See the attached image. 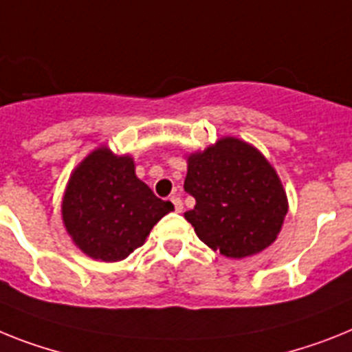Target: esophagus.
Segmentation results:
<instances>
[{
  "label": "esophagus",
  "mask_w": 352,
  "mask_h": 352,
  "mask_svg": "<svg viewBox=\"0 0 352 352\" xmlns=\"http://www.w3.org/2000/svg\"><path fill=\"white\" fill-rule=\"evenodd\" d=\"M171 202H173V206H175L177 212H182L184 206H182V200L179 199V197H171Z\"/></svg>",
  "instance_id": "obj_1"
}]
</instances>
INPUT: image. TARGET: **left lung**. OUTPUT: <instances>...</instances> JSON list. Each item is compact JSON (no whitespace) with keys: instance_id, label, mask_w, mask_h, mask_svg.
Instances as JSON below:
<instances>
[{"instance_id":"8db88e82","label":"left lung","mask_w":352,"mask_h":352,"mask_svg":"<svg viewBox=\"0 0 352 352\" xmlns=\"http://www.w3.org/2000/svg\"><path fill=\"white\" fill-rule=\"evenodd\" d=\"M184 190L197 202L184 218L204 243L227 258L270 247L288 212L276 170L258 148L236 138L190 153Z\"/></svg>"}]
</instances>
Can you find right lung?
<instances>
[{"label":"right lung","instance_id":"add662e5","mask_svg":"<svg viewBox=\"0 0 352 352\" xmlns=\"http://www.w3.org/2000/svg\"><path fill=\"white\" fill-rule=\"evenodd\" d=\"M173 204L157 199L135 177L131 155L107 146L91 152L73 170L62 199L67 234L89 258L112 263L131 256Z\"/></svg>","mask_w":352,"mask_h":352}]
</instances>
